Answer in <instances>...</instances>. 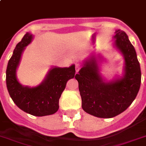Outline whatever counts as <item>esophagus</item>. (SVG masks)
I'll list each match as a JSON object with an SVG mask.
<instances>
[{
	"instance_id": "1",
	"label": "esophagus",
	"mask_w": 146,
	"mask_h": 146,
	"mask_svg": "<svg viewBox=\"0 0 146 146\" xmlns=\"http://www.w3.org/2000/svg\"><path fill=\"white\" fill-rule=\"evenodd\" d=\"M75 68H76V73H78V72L79 71L80 68H81V65L79 64H76Z\"/></svg>"
}]
</instances>
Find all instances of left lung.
I'll use <instances>...</instances> for the list:
<instances>
[{"instance_id": "8db88e82", "label": "left lung", "mask_w": 146, "mask_h": 146, "mask_svg": "<svg viewBox=\"0 0 146 146\" xmlns=\"http://www.w3.org/2000/svg\"><path fill=\"white\" fill-rule=\"evenodd\" d=\"M115 46L125 59L123 78L104 82L100 76L96 58L86 61L75 78L78 82L82 106L87 113L101 118H110L122 113L133 102L141 83V70L134 46L126 33L115 31Z\"/></svg>"}]
</instances>
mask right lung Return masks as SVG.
Returning a JSON list of instances; mask_svg holds the SVG:
<instances>
[{
  "instance_id": "right-lung-1",
  "label": "right lung",
  "mask_w": 146,
  "mask_h": 146,
  "mask_svg": "<svg viewBox=\"0 0 146 146\" xmlns=\"http://www.w3.org/2000/svg\"><path fill=\"white\" fill-rule=\"evenodd\" d=\"M32 36L27 33L16 45L6 68V86L10 97L20 110L35 116L53 115L59 110V100L69 79L75 76L73 64L69 68H54L45 81L37 87H23L16 78V69L25 47L31 42Z\"/></svg>"
}]
</instances>
